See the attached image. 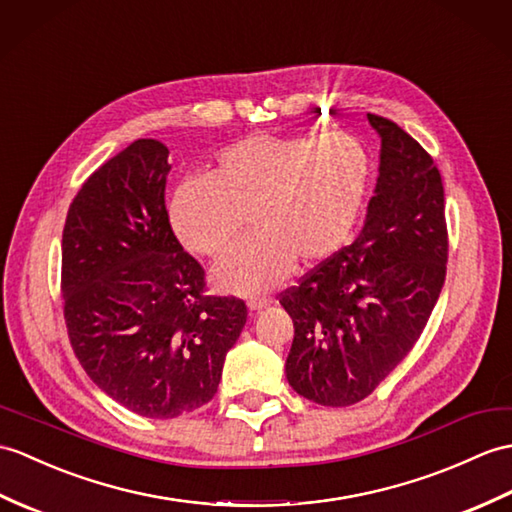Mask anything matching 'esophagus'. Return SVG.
<instances>
[{
    "label": "esophagus",
    "mask_w": 512,
    "mask_h": 512,
    "mask_svg": "<svg viewBox=\"0 0 512 512\" xmlns=\"http://www.w3.org/2000/svg\"><path fill=\"white\" fill-rule=\"evenodd\" d=\"M268 303H270L268 299H251V301H248V310L259 312V310H264Z\"/></svg>",
    "instance_id": "34e87169"
}]
</instances>
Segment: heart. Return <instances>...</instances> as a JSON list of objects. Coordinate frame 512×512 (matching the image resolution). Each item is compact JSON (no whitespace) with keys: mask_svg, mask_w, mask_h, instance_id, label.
<instances>
[{"mask_svg":"<svg viewBox=\"0 0 512 512\" xmlns=\"http://www.w3.org/2000/svg\"><path fill=\"white\" fill-rule=\"evenodd\" d=\"M373 161L344 133L251 135L224 148L211 176H192L172 198V224L198 255L222 257L246 218L255 235L222 261L227 292L259 296L294 268L318 266L349 242L360 220Z\"/></svg>","mask_w":512,"mask_h":512,"instance_id":"heart-1","label":"heart"}]
</instances>
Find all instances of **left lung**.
Listing matches in <instances>:
<instances>
[{
    "mask_svg": "<svg viewBox=\"0 0 512 512\" xmlns=\"http://www.w3.org/2000/svg\"><path fill=\"white\" fill-rule=\"evenodd\" d=\"M382 165L355 242L279 294L294 323L285 377L301 397L344 408L406 360L447 275L443 178L417 139L368 113Z\"/></svg>",
    "mask_w": 512,
    "mask_h": 512,
    "instance_id": "1",
    "label": "left lung"
}]
</instances>
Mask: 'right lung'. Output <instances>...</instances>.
<instances>
[{
	"mask_svg": "<svg viewBox=\"0 0 512 512\" xmlns=\"http://www.w3.org/2000/svg\"><path fill=\"white\" fill-rule=\"evenodd\" d=\"M168 146L137 139L69 205L61 292L67 336L91 382L130 412L174 419L213 399L246 303L207 294L165 209Z\"/></svg>",
	"mask_w": 512,
	"mask_h": 512,
	"instance_id": "obj_1",
	"label": "right lung"
}]
</instances>
